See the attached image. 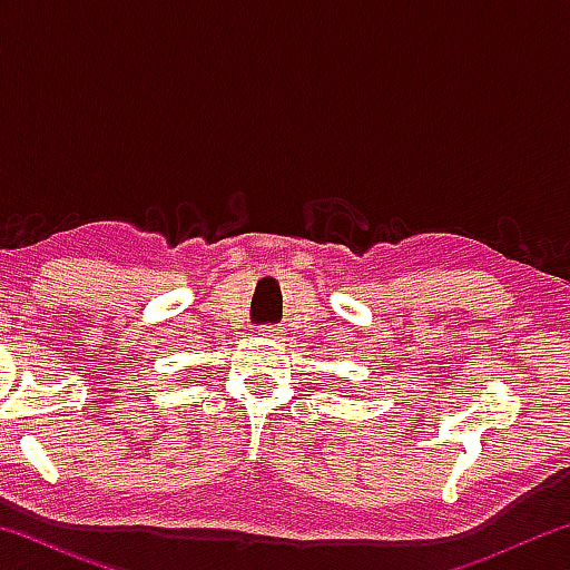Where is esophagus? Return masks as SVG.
Returning <instances> with one entry per match:
<instances>
[{
    "mask_svg": "<svg viewBox=\"0 0 570 570\" xmlns=\"http://www.w3.org/2000/svg\"><path fill=\"white\" fill-rule=\"evenodd\" d=\"M264 334H268V330H264Z\"/></svg>",
    "mask_w": 570,
    "mask_h": 570,
    "instance_id": "esophagus-1",
    "label": "esophagus"
}]
</instances>
